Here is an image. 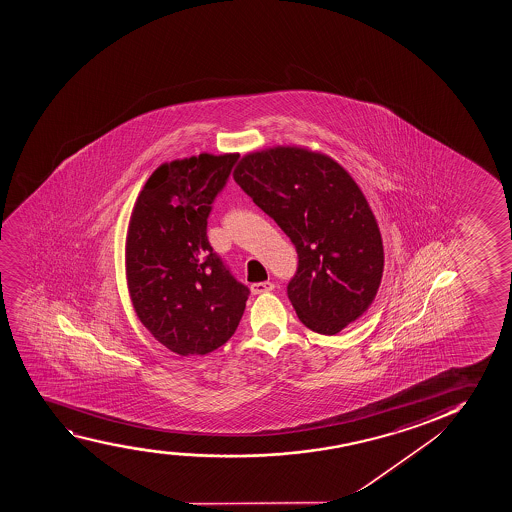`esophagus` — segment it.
<instances>
[{"mask_svg": "<svg viewBox=\"0 0 512 512\" xmlns=\"http://www.w3.org/2000/svg\"><path fill=\"white\" fill-rule=\"evenodd\" d=\"M250 290H252L253 295L269 293V291L274 290V284L269 283V281H265V283H253L252 286H250Z\"/></svg>", "mask_w": 512, "mask_h": 512, "instance_id": "esophagus-1", "label": "esophagus"}]
</instances>
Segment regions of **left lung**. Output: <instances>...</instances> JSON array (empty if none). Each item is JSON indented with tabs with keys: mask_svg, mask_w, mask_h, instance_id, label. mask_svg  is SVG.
Returning a JSON list of instances; mask_svg holds the SVG:
<instances>
[{
	"mask_svg": "<svg viewBox=\"0 0 512 512\" xmlns=\"http://www.w3.org/2000/svg\"><path fill=\"white\" fill-rule=\"evenodd\" d=\"M233 177L297 248L288 298L298 319L321 335L357 321L376 298L385 253L354 177L328 155L302 146L248 153Z\"/></svg>",
	"mask_w": 512,
	"mask_h": 512,
	"instance_id": "8db88e82",
	"label": "left lung"
}]
</instances>
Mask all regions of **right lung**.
<instances>
[{"mask_svg":"<svg viewBox=\"0 0 512 512\" xmlns=\"http://www.w3.org/2000/svg\"><path fill=\"white\" fill-rule=\"evenodd\" d=\"M238 157L200 153L165 162L146 181L129 221L126 276L136 316L184 357L224 345L250 295L207 238L212 202Z\"/></svg>","mask_w":512,"mask_h":512,"instance_id":"1","label":"right lung"}]
</instances>
